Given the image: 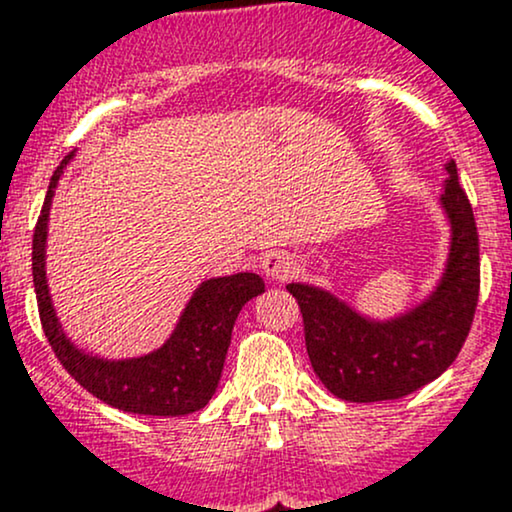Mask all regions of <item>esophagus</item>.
<instances>
[{
    "label": "esophagus",
    "mask_w": 512,
    "mask_h": 512,
    "mask_svg": "<svg viewBox=\"0 0 512 512\" xmlns=\"http://www.w3.org/2000/svg\"><path fill=\"white\" fill-rule=\"evenodd\" d=\"M260 267H262V272L267 274L272 281H286V279H291L293 274H296L298 264L289 255V252L276 250V252H267V255L262 257Z\"/></svg>",
    "instance_id": "obj_1"
}]
</instances>
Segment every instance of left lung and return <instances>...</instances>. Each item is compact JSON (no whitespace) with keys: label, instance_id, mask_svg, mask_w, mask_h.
I'll use <instances>...</instances> for the list:
<instances>
[{"label":"left lung","instance_id":"obj_1","mask_svg":"<svg viewBox=\"0 0 512 512\" xmlns=\"http://www.w3.org/2000/svg\"><path fill=\"white\" fill-rule=\"evenodd\" d=\"M443 185L452 226L450 260L433 296L390 322H370L332 293L305 284L286 291L303 315L305 349L322 385L346 402H385L436 380L460 354L479 301V233L455 161Z\"/></svg>","mask_w":512,"mask_h":512}]
</instances>
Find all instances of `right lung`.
<instances>
[{"label":"right lung","mask_w":512,"mask_h":512,"mask_svg":"<svg viewBox=\"0 0 512 512\" xmlns=\"http://www.w3.org/2000/svg\"><path fill=\"white\" fill-rule=\"evenodd\" d=\"M74 151L64 156L52 175L48 195L33 231V286L38 298L40 325L69 375L84 390L110 407L144 416H185L207 407L221 380L236 317L250 298L260 296L264 281L257 274L240 272L209 279L187 303L178 327L161 349L129 361H103L88 356L64 337L45 281V238L48 214L57 180Z\"/></svg>","instance_id":"obj_1"}]
</instances>
